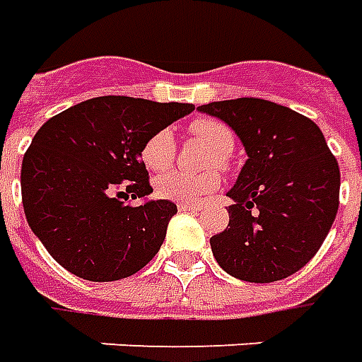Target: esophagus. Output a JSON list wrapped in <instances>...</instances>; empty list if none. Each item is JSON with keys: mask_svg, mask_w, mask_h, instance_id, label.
<instances>
[{"mask_svg": "<svg viewBox=\"0 0 362 362\" xmlns=\"http://www.w3.org/2000/svg\"><path fill=\"white\" fill-rule=\"evenodd\" d=\"M178 209L180 211H198L199 206L198 204H178Z\"/></svg>", "mask_w": 362, "mask_h": 362, "instance_id": "34e87169", "label": "esophagus"}]
</instances>
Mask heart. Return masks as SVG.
<instances>
[{
    "instance_id": "heart-1",
    "label": "heart",
    "mask_w": 362,
    "mask_h": 362,
    "mask_svg": "<svg viewBox=\"0 0 362 362\" xmlns=\"http://www.w3.org/2000/svg\"><path fill=\"white\" fill-rule=\"evenodd\" d=\"M188 131L192 137L198 139L199 143H204L214 153L207 158V166L227 164V155L233 151L235 137L233 131L225 123L204 117V119L192 121ZM174 156H176V143L168 129L153 133L141 148V160L151 173H164L166 168H170ZM217 186H219V174L214 170L202 174H186L174 170L156 178L155 192L156 196L163 199L180 202V204H196L209 192H214Z\"/></svg>"
}]
</instances>
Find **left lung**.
Listing matches in <instances>:
<instances>
[{
	"label": "left lung",
	"mask_w": 362,
	"mask_h": 362,
	"mask_svg": "<svg viewBox=\"0 0 362 362\" xmlns=\"http://www.w3.org/2000/svg\"><path fill=\"white\" fill-rule=\"evenodd\" d=\"M241 139L247 163L227 196L229 225L214 235L219 267L247 282H276L305 267L339 207V164L320 127L259 98L199 105Z\"/></svg>",
	"instance_id": "obj_1"
}]
</instances>
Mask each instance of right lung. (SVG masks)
Returning <instances> with one entry per match:
<instances>
[{
    "instance_id": "obj_1",
    "label": "right lung",
    "mask_w": 362,
    "mask_h": 362,
    "mask_svg": "<svg viewBox=\"0 0 362 362\" xmlns=\"http://www.w3.org/2000/svg\"><path fill=\"white\" fill-rule=\"evenodd\" d=\"M189 111L192 103L103 95L68 107L37 131L23 156V209L60 267L111 282L153 260L176 204L131 206L127 199L153 192L141 160L146 139Z\"/></svg>"
}]
</instances>
